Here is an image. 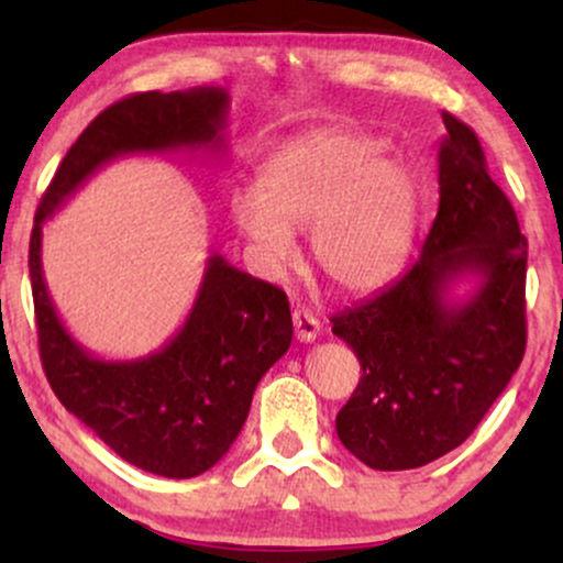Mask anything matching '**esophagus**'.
<instances>
[{
	"label": "esophagus",
	"mask_w": 563,
	"mask_h": 563,
	"mask_svg": "<svg viewBox=\"0 0 563 563\" xmlns=\"http://www.w3.org/2000/svg\"><path fill=\"white\" fill-rule=\"evenodd\" d=\"M294 328L301 344H309L320 335V320L309 309H294Z\"/></svg>",
	"instance_id": "34e87169"
}]
</instances>
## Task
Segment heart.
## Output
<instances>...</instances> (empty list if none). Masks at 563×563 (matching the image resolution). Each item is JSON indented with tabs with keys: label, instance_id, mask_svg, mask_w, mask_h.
Returning a JSON list of instances; mask_svg holds the SVG:
<instances>
[{
	"label": "heart",
	"instance_id": "1",
	"mask_svg": "<svg viewBox=\"0 0 563 563\" xmlns=\"http://www.w3.org/2000/svg\"><path fill=\"white\" fill-rule=\"evenodd\" d=\"M384 142L349 129L307 134L260 169L256 192H235L230 214L256 260L283 269L294 230L312 228V260L335 288L384 286L402 264L416 228V183Z\"/></svg>",
	"mask_w": 563,
	"mask_h": 563
}]
</instances>
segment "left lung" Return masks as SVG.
Instances as JSON below:
<instances>
[{
  "label": "left lung",
  "mask_w": 563,
  "mask_h": 563,
  "mask_svg": "<svg viewBox=\"0 0 563 563\" xmlns=\"http://www.w3.org/2000/svg\"><path fill=\"white\" fill-rule=\"evenodd\" d=\"M442 121L439 211L421 256L331 320L363 367L335 431L376 471L426 466L466 442L527 346V238L474 129L448 111ZM466 276L477 288L452 300Z\"/></svg>",
  "instance_id": "8db88e82"
}]
</instances>
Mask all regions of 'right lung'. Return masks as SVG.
<instances>
[{
	"mask_svg": "<svg viewBox=\"0 0 563 563\" xmlns=\"http://www.w3.org/2000/svg\"><path fill=\"white\" fill-rule=\"evenodd\" d=\"M228 111L222 87L113 102L70 145L31 230L38 354L55 397L115 455L166 479L209 471L241 434L256 384L294 339L286 294L211 254L190 314L172 341L147 357L100 360L57 318L42 273V228L115 158L224 151Z\"/></svg>",
	"mask_w": 563,
	"mask_h": 563,
	"instance_id": "obj_1",
	"label": "right lung"
}]
</instances>
